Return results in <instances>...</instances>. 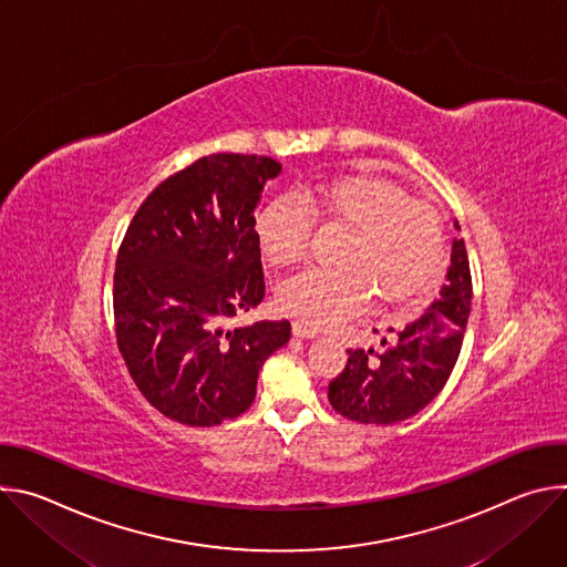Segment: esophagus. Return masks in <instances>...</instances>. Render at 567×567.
<instances>
[{
    "label": "esophagus",
    "mask_w": 567,
    "mask_h": 567,
    "mask_svg": "<svg viewBox=\"0 0 567 567\" xmlns=\"http://www.w3.org/2000/svg\"><path fill=\"white\" fill-rule=\"evenodd\" d=\"M293 334L298 339H313V337H318V332L311 326H307V322H302V320H293Z\"/></svg>",
    "instance_id": "esophagus-1"
}]
</instances>
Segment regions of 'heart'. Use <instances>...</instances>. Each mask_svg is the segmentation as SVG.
<instances>
[{"instance_id":"obj_1","label":"heart","mask_w":567,"mask_h":567,"mask_svg":"<svg viewBox=\"0 0 567 567\" xmlns=\"http://www.w3.org/2000/svg\"><path fill=\"white\" fill-rule=\"evenodd\" d=\"M271 202L256 230L274 267L298 265L309 245L311 217L346 228L337 269H307L278 287V305L311 326H334L354 316L370 298L379 313L415 307L440 276L444 230L440 215L409 199L399 184L343 173L316 188Z\"/></svg>"}]
</instances>
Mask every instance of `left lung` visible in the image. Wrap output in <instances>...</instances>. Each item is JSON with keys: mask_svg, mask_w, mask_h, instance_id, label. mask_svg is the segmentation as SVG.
<instances>
[{"mask_svg": "<svg viewBox=\"0 0 567 567\" xmlns=\"http://www.w3.org/2000/svg\"><path fill=\"white\" fill-rule=\"evenodd\" d=\"M460 230V224L455 221ZM471 269L464 239H453L446 285L437 300L381 350H348V365L330 383L332 409L361 424H394L417 415L449 381L471 311Z\"/></svg>", "mask_w": 567, "mask_h": 567, "instance_id": "1", "label": "left lung"}]
</instances>
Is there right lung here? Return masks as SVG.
Masks as SVG:
<instances>
[{"label": "right lung", "instance_id": "right-lung-1", "mask_svg": "<svg viewBox=\"0 0 567 567\" xmlns=\"http://www.w3.org/2000/svg\"><path fill=\"white\" fill-rule=\"evenodd\" d=\"M282 166L210 154L161 182L136 210L114 271L116 343L141 394L186 426L245 413L289 320H230L265 298L254 210Z\"/></svg>", "mask_w": 567, "mask_h": 567}]
</instances>
